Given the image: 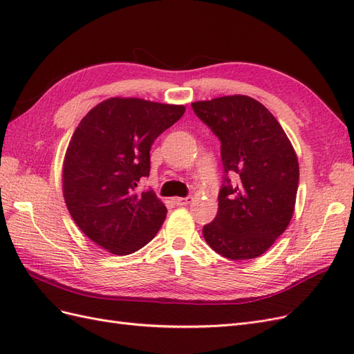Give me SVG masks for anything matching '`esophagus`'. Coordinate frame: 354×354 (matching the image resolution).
I'll use <instances>...</instances> for the list:
<instances>
[{"label":"esophagus","mask_w":354,"mask_h":354,"mask_svg":"<svg viewBox=\"0 0 354 354\" xmlns=\"http://www.w3.org/2000/svg\"><path fill=\"white\" fill-rule=\"evenodd\" d=\"M192 202V196H186V198H174V203L176 205H187V203Z\"/></svg>","instance_id":"1"}]
</instances>
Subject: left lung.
Segmentation results:
<instances>
[{
  "label": "left lung",
  "instance_id": "obj_1",
  "mask_svg": "<svg viewBox=\"0 0 354 354\" xmlns=\"http://www.w3.org/2000/svg\"><path fill=\"white\" fill-rule=\"evenodd\" d=\"M192 109L218 137L224 168L217 216L203 226V238L226 259H257L292 218L299 178L294 147L276 118L248 95L195 102Z\"/></svg>",
  "mask_w": 354,
  "mask_h": 354
}]
</instances>
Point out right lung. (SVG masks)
Listing matches in <instances>:
<instances>
[{
	"label": "right lung",
	"mask_w": 354,
	"mask_h": 354,
	"mask_svg": "<svg viewBox=\"0 0 354 354\" xmlns=\"http://www.w3.org/2000/svg\"><path fill=\"white\" fill-rule=\"evenodd\" d=\"M185 106L113 97L93 108L75 130L63 164V196L77 226L116 255L151 242L167 217L153 190H138L151 173V147Z\"/></svg>",
	"instance_id": "add662e5"
}]
</instances>
